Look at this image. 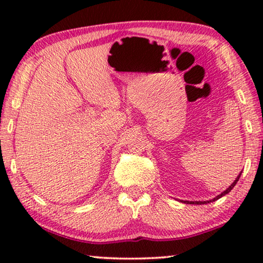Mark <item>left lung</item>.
<instances>
[{"label":"left lung","mask_w":263,"mask_h":263,"mask_svg":"<svg viewBox=\"0 0 263 263\" xmlns=\"http://www.w3.org/2000/svg\"><path fill=\"white\" fill-rule=\"evenodd\" d=\"M239 177H240V174H239V176H238V177H237V178H236V181H235V182H233V183H232V184H231V185H230V186H229V188H228V189H226L224 193H221V194H220V195H218L217 197H214V199H213V200H212V201H215V200L220 199V197H221V196H224V195H226V194H228V193H230V192H231V190L233 189V186H235V185H236V183H237V182H238V179H239ZM185 202H186V203H190V204H199V203H200V204H203V203H207V202H206V201H204V202H201V201H199V202H197V201H195V202H193V201H185Z\"/></svg>","instance_id":"8db88e82"}]
</instances>
